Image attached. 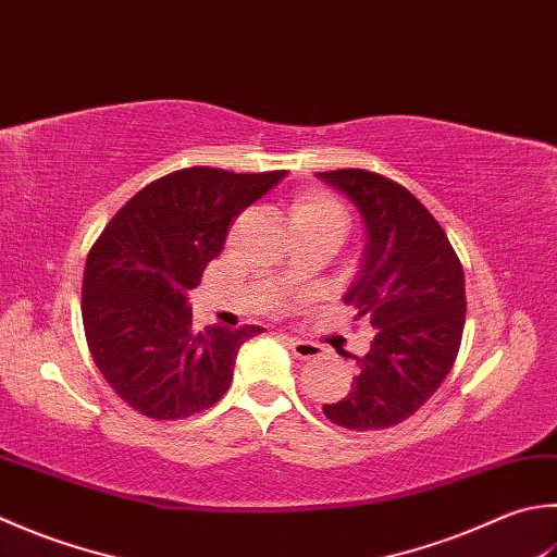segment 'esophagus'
<instances>
[{
	"instance_id": "34e87169",
	"label": "esophagus",
	"mask_w": 557,
	"mask_h": 557,
	"mask_svg": "<svg viewBox=\"0 0 557 557\" xmlns=\"http://www.w3.org/2000/svg\"><path fill=\"white\" fill-rule=\"evenodd\" d=\"M287 345L297 359H315L323 355V347L319 343L301 341V337H287Z\"/></svg>"
}]
</instances>
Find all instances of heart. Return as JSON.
Returning a JSON list of instances; mask_svg holds the SVG:
<instances>
[{
	"label": "heart",
	"instance_id": "1",
	"mask_svg": "<svg viewBox=\"0 0 557 557\" xmlns=\"http://www.w3.org/2000/svg\"><path fill=\"white\" fill-rule=\"evenodd\" d=\"M289 216H292V226H343L345 228V210L343 205L335 198H331L329 193L323 190H301L297 198L292 200L289 207Z\"/></svg>",
	"mask_w": 557,
	"mask_h": 557
}]
</instances>
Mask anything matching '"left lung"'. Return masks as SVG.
I'll use <instances>...</instances> for the list:
<instances>
[{"mask_svg": "<svg viewBox=\"0 0 557 557\" xmlns=\"http://www.w3.org/2000/svg\"><path fill=\"white\" fill-rule=\"evenodd\" d=\"M319 178L364 220L367 244L345 304L376 329L357 357L352 391L323 412L345 430H386L420 410L454 367L466 323L463 268L440 222L396 181L364 169Z\"/></svg>", "mask_w": 557, "mask_h": 557, "instance_id": "obj_1", "label": "left lung"}]
</instances>
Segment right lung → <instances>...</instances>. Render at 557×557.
Masks as SVG:
<instances>
[{"instance_id":"1","label":"right lung","mask_w":557,"mask_h":557,"mask_svg":"<svg viewBox=\"0 0 557 557\" xmlns=\"http://www.w3.org/2000/svg\"><path fill=\"white\" fill-rule=\"evenodd\" d=\"M287 171L193 166L133 195L96 238L84 268L82 319L96 367L129 408L183 420L212 408L260 325L193 329L188 292L222 253L228 226Z\"/></svg>"}]
</instances>
